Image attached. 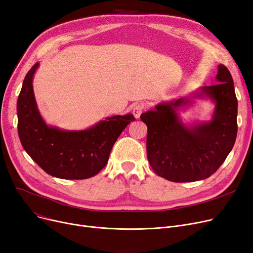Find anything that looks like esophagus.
<instances>
[{"label":"esophagus","mask_w":253,"mask_h":253,"mask_svg":"<svg viewBox=\"0 0 253 253\" xmlns=\"http://www.w3.org/2000/svg\"><path fill=\"white\" fill-rule=\"evenodd\" d=\"M144 109H145V106L142 105V104H136L134 107H133V109H132V114H133V116L136 118V119H138L139 117H140V115L142 114V112H144Z\"/></svg>","instance_id":"esophagus-1"}]
</instances>
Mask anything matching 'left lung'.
Instances as JSON below:
<instances>
[{"label": "left lung", "mask_w": 253, "mask_h": 253, "mask_svg": "<svg viewBox=\"0 0 253 253\" xmlns=\"http://www.w3.org/2000/svg\"><path fill=\"white\" fill-rule=\"evenodd\" d=\"M218 84L203 86L192 97H209L215 102L209 122L186 126L178 109L190 98L160 103L140 115L148 126L147 156L160 177L171 182H194L212 175L232 151L238 131V100L234 81L224 65L218 66Z\"/></svg>", "instance_id": "obj_1"}]
</instances>
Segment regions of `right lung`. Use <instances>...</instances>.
<instances>
[{
    "label": "right lung",
    "instance_id": "obj_1",
    "mask_svg": "<svg viewBox=\"0 0 253 253\" xmlns=\"http://www.w3.org/2000/svg\"><path fill=\"white\" fill-rule=\"evenodd\" d=\"M39 63L27 73L17 99V129L29 156L48 174L59 179L83 180L96 175L108 161L116 140L135 118L127 114L100 121L93 127L61 130L45 124L33 91V76Z\"/></svg>",
    "mask_w": 253,
    "mask_h": 253
}]
</instances>
